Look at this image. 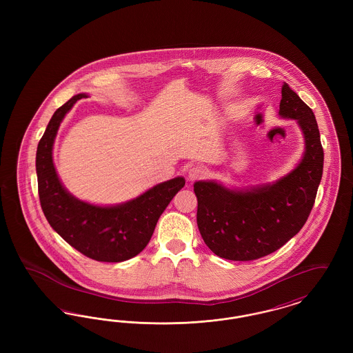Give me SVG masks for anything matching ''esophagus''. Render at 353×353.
I'll return each instance as SVG.
<instances>
[{"instance_id":"obj_1","label":"esophagus","mask_w":353,"mask_h":353,"mask_svg":"<svg viewBox=\"0 0 353 353\" xmlns=\"http://www.w3.org/2000/svg\"><path fill=\"white\" fill-rule=\"evenodd\" d=\"M206 174V169L203 168L202 165H194V167H192V168L189 169V172H188V179L190 180V181H194V180H197V179H201Z\"/></svg>"}]
</instances>
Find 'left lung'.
Returning a JSON list of instances; mask_svg holds the SVG:
<instances>
[{"instance_id": "8db88e82", "label": "left lung", "mask_w": 353, "mask_h": 353, "mask_svg": "<svg viewBox=\"0 0 353 353\" xmlns=\"http://www.w3.org/2000/svg\"><path fill=\"white\" fill-rule=\"evenodd\" d=\"M279 117L301 128L304 150L298 164L272 183L233 188L216 180L194 183L197 225L206 246L229 261H252L282 248L299 233L314 206L324 153L312 110L282 85Z\"/></svg>"}]
</instances>
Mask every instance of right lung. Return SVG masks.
I'll list each match as a JSON object with an SVG mask.
<instances>
[{
  "label": "right lung",
  "instance_id": "1",
  "mask_svg": "<svg viewBox=\"0 0 353 353\" xmlns=\"http://www.w3.org/2000/svg\"><path fill=\"white\" fill-rule=\"evenodd\" d=\"M87 94L74 95L59 107L38 143L35 169L45 217L68 245L99 262H123L148 245L156 223L174 194L185 185L183 176L153 185L137 197L115 205H97L71 194L62 184L52 159L54 141L62 120Z\"/></svg>",
  "mask_w": 353,
  "mask_h": 353
}]
</instances>
